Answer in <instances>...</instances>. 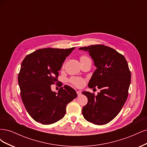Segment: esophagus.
Wrapping results in <instances>:
<instances>
[{
	"label": "esophagus",
	"instance_id": "esophagus-1",
	"mask_svg": "<svg viewBox=\"0 0 147 147\" xmlns=\"http://www.w3.org/2000/svg\"><path fill=\"white\" fill-rule=\"evenodd\" d=\"M77 93L78 96H80L82 94V91H77Z\"/></svg>",
	"mask_w": 147,
	"mask_h": 147
}]
</instances>
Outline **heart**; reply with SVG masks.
Listing matches in <instances>:
<instances>
[{"mask_svg":"<svg viewBox=\"0 0 147 147\" xmlns=\"http://www.w3.org/2000/svg\"><path fill=\"white\" fill-rule=\"evenodd\" d=\"M88 58H89V57H88L86 56H82L80 57V60L88 59ZM70 81L73 84H74L75 86H78V87L82 86L84 83V80L83 79H82L81 78H78V77H73L70 80Z\"/></svg>","mask_w":147,"mask_h":147,"instance_id":"heart-1","label":"heart"}]
</instances>
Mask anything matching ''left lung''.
Here are the masks:
<instances>
[{
	"label": "left lung",
	"mask_w": 147,
	"mask_h": 147,
	"mask_svg": "<svg viewBox=\"0 0 147 147\" xmlns=\"http://www.w3.org/2000/svg\"><path fill=\"white\" fill-rule=\"evenodd\" d=\"M79 50L90 53L97 68L89 82V88L100 90L97 96L88 91L82 92L88 98L82 114L89 122L105 124L117 117L127 98L131 75L127 61L112 48L103 45Z\"/></svg>",
	"instance_id": "obj_1"
}]
</instances>
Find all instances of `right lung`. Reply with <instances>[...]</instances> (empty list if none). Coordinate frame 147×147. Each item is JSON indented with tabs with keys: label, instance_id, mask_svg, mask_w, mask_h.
I'll return each mask as SVG.
<instances>
[{
	"label": "right lung",
	"instance_id": "obj_1",
	"mask_svg": "<svg viewBox=\"0 0 147 147\" xmlns=\"http://www.w3.org/2000/svg\"><path fill=\"white\" fill-rule=\"evenodd\" d=\"M75 47L39 49L25 57L18 74L21 97L25 108L35 121L51 124L63 118L66 106L77 97L73 88L64 85L53 92L51 85L58 82V71ZM57 84L62 86L59 82Z\"/></svg>",
	"mask_w": 147,
	"mask_h": 147
}]
</instances>
